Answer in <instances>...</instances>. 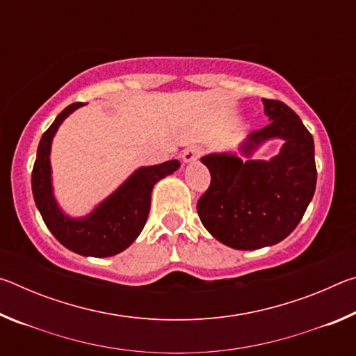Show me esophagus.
<instances>
[{
  "mask_svg": "<svg viewBox=\"0 0 356 356\" xmlns=\"http://www.w3.org/2000/svg\"><path fill=\"white\" fill-rule=\"evenodd\" d=\"M201 156V149L197 147H188L182 152V161L184 163H193Z\"/></svg>",
  "mask_w": 356,
  "mask_h": 356,
  "instance_id": "34e87169",
  "label": "esophagus"
}]
</instances>
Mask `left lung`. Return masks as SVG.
I'll use <instances>...</instances> for the list:
<instances>
[{
    "label": "left lung",
    "mask_w": 356,
    "mask_h": 356,
    "mask_svg": "<svg viewBox=\"0 0 356 356\" xmlns=\"http://www.w3.org/2000/svg\"><path fill=\"white\" fill-rule=\"evenodd\" d=\"M270 124L250 134L237 152H213L201 161L212 182L197 201L204 227L234 250H259L284 240L308 209L316 191L314 140L301 119L278 100L262 99ZM281 139L268 161L254 154L265 142Z\"/></svg>",
    "instance_id": "1"
}]
</instances>
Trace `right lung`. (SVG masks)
<instances>
[{
	"instance_id": "1",
	"label": "right lung",
	"mask_w": 356,
	"mask_h": 356,
	"mask_svg": "<svg viewBox=\"0 0 356 356\" xmlns=\"http://www.w3.org/2000/svg\"><path fill=\"white\" fill-rule=\"evenodd\" d=\"M84 104H72L58 114L40 138L33 168V196L47 227L65 248L86 257L116 256L135 242L147 221L152 188L159 180L179 170V160L140 166L111 195L84 216L65 213L55 196L51 144L58 129Z\"/></svg>"
}]
</instances>
